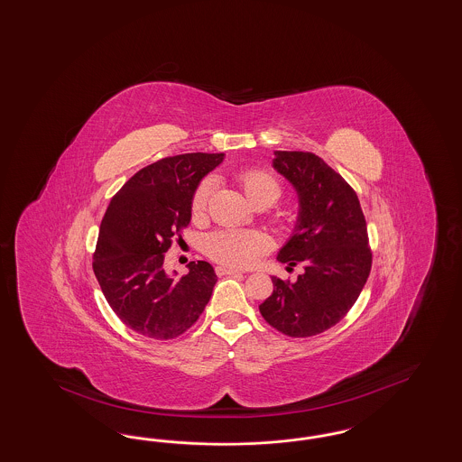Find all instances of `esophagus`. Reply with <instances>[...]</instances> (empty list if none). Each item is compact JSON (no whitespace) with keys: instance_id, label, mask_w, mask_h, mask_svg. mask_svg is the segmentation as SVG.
<instances>
[{"instance_id":"obj_1","label":"esophagus","mask_w":462,"mask_h":462,"mask_svg":"<svg viewBox=\"0 0 462 462\" xmlns=\"http://www.w3.org/2000/svg\"><path fill=\"white\" fill-rule=\"evenodd\" d=\"M215 271H217V274L218 276H226V274H240L242 271L239 270H234V268H230V266H217L215 268Z\"/></svg>"}]
</instances>
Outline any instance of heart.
Wrapping results in <instances>:
<instances>
[{
  "instance_id": "heart-1",
  "label": "heart",
  "mask_w": 462,
  "mask_h": 462,
  "mask_svg": "<svg viewBox=\"0 0 462 462\" xmlns=\"http://www.w3.org/2000/svg\"><path fill=\"white\" fill-rule=\"evenodd\" d=\"M240 186L247 198L255 203L273 205L282 196V186L274 175L263 169H242L237 172ZM215 189L213 177H205L194 189L191 199L192 215H201L207 209L209 196ZM273 239L263 230L222 228L207 239V254L228 266L245 268L254 264L261 255L270 253Z\"/></svg>"
}]
</instances>
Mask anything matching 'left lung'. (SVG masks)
Instances as JSON below:
<instances>
[{"mask_svg":"<svg viewBox=\"0 0 462 462\" xmlns=\"http://www.w3.org/2000/svg\"><path fill=\"white\" fill-rule=\"evenodd\" d=\"M273 167L299 194V223L278 253L297 282L273 276V293L259 305L283 335L309 337L333 328L356 302L372 268L364 211L350 184L310 152H276Z\"/></svg>","mask_w":462,"mask_h":462,"instance_id":"8db88e82","label":"left lung"}]
</instances>
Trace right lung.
Listing matches in <instances>:
<instances>
[{"mask_svg":"<svg viewBox=\"0 0 462 462\" xmlns=\"http://www.w3.org/2000/svg\"><path fill=\"white\" fill-rule=\"evenodd\" d=\"M223 153H184L146 165L112 196L100 223L94 273L106 300L129 329L152 339H174L199 319L217 274L207 261L189 263L174 280L165 253L191 222L199 180Z\"/></svg>","mask_w":462,"mask_h":462,"instance_id":"obj_1","label":"right lung"}]
</instances>
